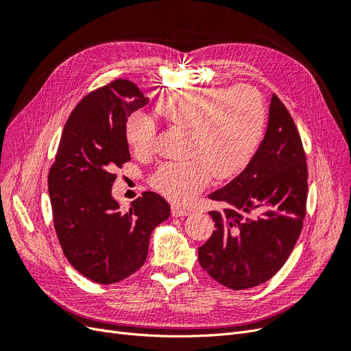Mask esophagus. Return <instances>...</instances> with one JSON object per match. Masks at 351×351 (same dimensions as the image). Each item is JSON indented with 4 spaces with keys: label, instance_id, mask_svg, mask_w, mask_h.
<instances>
[{
    "label": "esophagus",
    "instance_id": "1",
    "mask_svg": "<svg viewBox=\"0 0 351 351\" xmlns=\"http://www.w3.org/2000/svg\"><path fill=\"white\" fill-rule=\"evenodd\" d=\"M171 214L174 218H180V217H187L190 214L189 209H184V208H180V206H173L171 208Z\"/></svg>",
    "mask_w": 351,
    "mask_h": 351
}]
</instances>
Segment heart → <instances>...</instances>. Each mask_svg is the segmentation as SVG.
I'll list each match as a JSON object with an SVG mask.
<instances>
[{
    "instance_id": "1",
    "label": "heart",
    "mask_w": 351,
    "mask_h": 351,
    "mask_svg": "<svg viewBox=\"0 0 351 351\" xmlns=\"http://www.w3.org/2000/svg\"><path fill=\"white\" fill-rule=\"evenodd\" d=\"M156 111L169 124L189 130L190 159L159 165L151 177L158 192L176 204L192 200L212 174L224 180L240 173L256 151L267 120L261 93L250 86L173 90L158 99ZM125 136L134 151L147 152L155 125L147 115L134 112L127 120Z\"/></svg>"
}]
</instances>
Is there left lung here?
I'll use <instances>...</instances> for the list:
<instances>
[{
    "label": "left lung",
    "instance_id": "obj_1",
    "mask_svg": "<svg viewBox=\"0 0 351 351\" xmlns=\"http://www.w3.org/2000/svg\"><path fill=\"white\" fill-rule=\"evenodd\" d=\"M215 230L199 247V263L232 290L263 284L277 274L300 236L306 215L307 165L290 112L272 95L268 127L246 168L208 195Z\"/></svg>",
    "mask_w": 351,
    "mask_h": 351
}]
</instances>
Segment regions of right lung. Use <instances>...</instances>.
I'll list each match as a JSON object with an SVG mask.
<instances>
[{
	"label": "right lung",
	"instance_id": "add662e5",
	"mask_svg": "<svg viewBox=\"0 0 351 351\" xmlns=\"http://www.w3.org/2000/svg\"><path fill=\"white\" fill-rule=\"evenodd\" d=\"M147 102L129 80L86 95L69 117L49 169L48 193L62 252L93 282L114 284L139 269L154 228L171 214L158 193H142L129 210L111 193L114 168L130 161L127 119Z\"/></svg>",
	"mask_w": 351,
	"mask_h": 351
}]
</instances>
